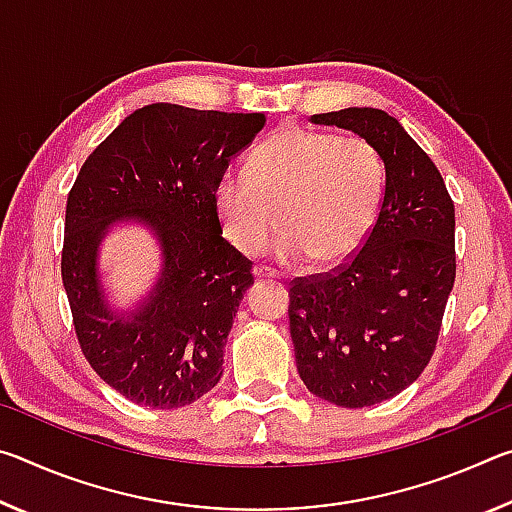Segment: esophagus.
Returning a JSON list of instances; mask_svg holds the SVG:
<instances>
[{
	"label": "esophagus",
	"mask_w": 512,
	"mask_h": 512,
	"mask_svg": "<svg viewBox=\"0 0 512 512\" xmlns=\"http://www.w3.org/2000/svg\"><path fill=\"white\" fill-rule=\"evenodd\" d=\"M255 277L257 280H275V277H280V273L271 266H255Z\"/></svg>",
	"instance_id": "obj_1"
}]
</instances>
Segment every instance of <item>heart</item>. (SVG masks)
I'll return each mask as SVG.
<instances>
[{
  "instance_id": "b5f03b06",
  "label": "heart",
  "mask_w": 512,
  "mask_h": 512,
  "mask_svg": "<svg viewBox=\"0 0 512 512\" xmlns=\"http://www.w3.org/2000/svg\"><path fill=\"white\" fill-rule=\"evenodd\" d=\"M384 201V162L366 137L282 128L244 171H225L214 207L225 237L246 255L271 246L284 262L332 266L357 253Z\"/></svg>"
}]
</instances>
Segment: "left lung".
<instances>
[{
    "instance_id": "left-lung-1",
    "label": "left lung",
    "mask_w": 512,
    "mask_h": 512,
    "mask_svg": "<svg viewBox=\"0 0 512 512\" xmlns=\"http://www.w3.org/2000/svg\"><path fill=\"white\" fill-rule=\"evenodd\" d=\"M311 121L366 137L386 171L379 216L357 253L289 289L300 379L320 400L363 409L411 386L436 350L456 277L454 203L388 112L345 108Z\"/></svg>"
}]
</instances>
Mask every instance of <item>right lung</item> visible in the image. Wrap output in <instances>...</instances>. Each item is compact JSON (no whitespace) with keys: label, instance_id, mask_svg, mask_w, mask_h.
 <instances>
[{"label":"right lung","instance_id":"1","mask_svg":"<svg viewBox=\"0 0 512 512\" xmlns=\"http://www.w3.org/2000/svg\"><path fill=\"white\" fill-rule=\"evenodd\" d=\"M264 124V112L151 103L76 176L60 259L76 339L94 372L135 404L178 409L219 384L223 345L255 277L221 237L214 187ZM124 220L146 224L163 250L159 282L133 312L107 305L96 266L102 237Z\"/></svg>","mask_w":512,"mask_h":512}]
</instances>
